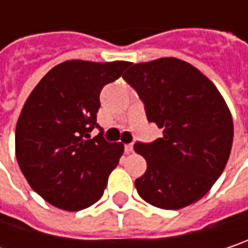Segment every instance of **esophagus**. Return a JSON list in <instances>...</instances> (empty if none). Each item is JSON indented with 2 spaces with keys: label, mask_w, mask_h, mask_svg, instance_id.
<instances>
[{
  "label": "esophagus",
  "mask_w": 248,
  "mask_h": 248,
  "mask_svg": "<svg viewBox=\"0 0 248 248\" xmlns=\"http://www.w3.org/2000/svg\"><path fill=\"white\" fill-rule=\"evenodd\" d=\"M124 150L127 154H130V152H133V144H127L125 147H124Z\"/></svg>",
  "instance_id": "obj_1"
}]
</instances>
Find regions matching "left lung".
Masks as SVG:
<instances>
[{
    "instance_id": "obj_1",
    "label": "left lung",
    "mask_w": 248,
    "mask_h": 248,
    "mask_svg": "<svg viewBox=\"0 0 248 248\" xmlns=\"http://www.w3.org/2000/svg\"><path fill=\"white\" fill-rule=\"evenodd\" d=\"M123 78L142 100L148 121L164 130L162 138L134 145L147 161L135 179L138 195L167 210L198 202L221 175L233 144V118L220 92L176 58L131 63Z\"/></svg>"
}]
</instances>
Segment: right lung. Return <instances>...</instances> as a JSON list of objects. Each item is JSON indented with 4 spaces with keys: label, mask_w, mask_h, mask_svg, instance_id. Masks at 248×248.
Here are the masks:
<instances>
[{
    "label": "right lung",
    "mask_w": 248,
    "mask_h": 248,
    "mask_svg": "<svg viewBox=\"0 0 248 248\" xmlns=\"http://www.w3.org/2000/svg\"><path fill=\"white\" fill-rule=\"evenodd\" d=\"M130 62L66 61L52 67L27 98L15 130L18 165L31 187L47 203L78 212L103 196L108 175L124 152L107 142L103 130L90 133L101 89Z\"/></svg>",
    "instance_id": "1"
}]
</instances>
